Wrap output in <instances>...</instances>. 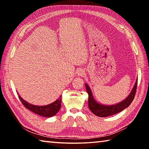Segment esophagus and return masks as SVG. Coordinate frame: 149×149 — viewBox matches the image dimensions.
Here are the masks:
<instances>
[{
	"label": "esophagus",
	"instance_id": "34e87169",
	"mask_svg": "<svg viewBox=\"0 0 149 149\" xmlns=\"http://www.w3.org/2000/svg\"><path fill=\"white\" fill-rule=\"evenodd\" d=\"M85 74V72L83 70L81 69H79L77 71V75H79V76H82V75H84Z\"/></svg>",
	"mask_w": 149,
	"mask_h": 149
}]
</instances>
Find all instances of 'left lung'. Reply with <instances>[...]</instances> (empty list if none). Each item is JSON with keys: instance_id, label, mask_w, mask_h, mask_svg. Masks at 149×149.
<instances>
[{"instance_id": "left-lung-1", "label": "left lung", "mask_w": 149, "mask_h": 149, "mask_svg": "<svg viewBox=\"0 0 149 149\" xmlns=\"http://www.w3.org/2000/svg\"><path fill=\"white\" fill-rule=\"evenodd\" d=\"M85 87H86L87 92L89 95V99H88V105L90 110L95 115L99 117H107L110 116L114 115L117 113L121 112L125 108H127L130 105L131 103L134 99L136 90H137V79L136 80L134 87L131 91L130 94L128 95V97L126 98L123 101L120 102L118 104L114 105H104L102 104L98 103L93 98L91 91L89 85L85 84Z\"/></svg>"}]
</instances>
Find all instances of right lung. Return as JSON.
Here are the masks:
<instances>
[{"label":"right lung","instance_id":"add662e5","mask_svg":"<svg viewBox=\"0 0 149 149\" xmlns=\"http://www.w3.org/2000/svg\"><path fill=\"white\" fill-rule=\"evenodd\" d=\"M61 96H60V98L58 99H57L56 101H54V102H52L50 104L45 106H36L26 102L20 96H19V98L20 100L22 101V104H23V105L27 109L35 113V114L46 118L53 116L56 115V113L58 112L60 108H61Z\"/></svg>","mask_w":149,"mask_h":149}]
</instances>
